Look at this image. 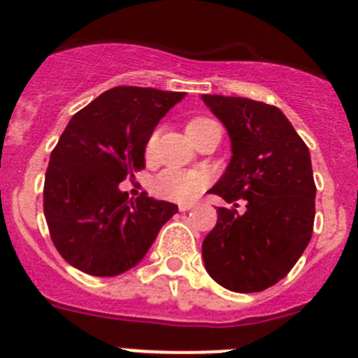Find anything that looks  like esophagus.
<instances>
[{
    "instance_id": "1",
    "label": "esophagus",
    "mask_w": 358,
    "mask_h": 358,
    "mask_svg": "<svg viewBox=\"0 0 358 358\" xmlns=\"http://www.w3.org/2000/svg\"><path fill=\"white\" fill-rule=\"evenodd\" d=\"M192 208H195V202H182V204H179V211H189Z\"/></svg>"
}]
</instances>
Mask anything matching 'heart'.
I'll return each mask as SVG.
<instances>
[{
  "instance_id": "obj_1",
  "label": "heart",
  "mask_w": 358,
  "mask_h": 358,
  "mask_svg": "<svg viewBox=\"0 0 358 358\" xmlns=\"http://www.w3.org/2000/svg\"><path fill=\"white\" fill-rule=\"evenodd\" d=\"M211 122L208 118H194L186 123V131L199 127L202 123ZM157 145V132L148 138L147 147H145V156L152 157L156 152ZM206 185L204 176L195 170H179V169H166L163 172L157 173L152 181V192L159 199H166V201L173 202H186L197 197Z\"/></svg>"
}]
</instances>
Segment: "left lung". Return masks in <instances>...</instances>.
<instances>
[{
  "instance_id": "left-lung-1",
  "label": "left lung",
  "mask_w": 358,
  "mask_h": 358,
  "mask_svg": "<svg viewBox=\"0 0 358 358\" xmlns=\"http://www.w3.org/2000/svg\"><path fill=\"white\" fill-rule=\"evenodd\" d=\"M226 125L231 156L210 189L245 213L218 208L202 242L206 271L233 292H262L285 278L312 238L315 182L305 141L278 107L249 98L202 94ZM238 206V204H235Z\"/></svg>"
}]
</instances>
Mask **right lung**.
<instances>
[{"mask_svg":"<svg viewBox=\"0 0 358 358\" xmlns=\"http://www.w3.org/2000/svg\"><path fill=\"white\" fill-rule=\"evenodd\" d=\"M185 93L118 85L73 115L52 150L44 177V217L61 256L91 276L109 278L141 262L172 202L120 182L145 169V147L159 120Z\"/></svg>","mask_w":358,"mask_h":358,"instance_id":"1","label":"right lung"}]
</instances>
